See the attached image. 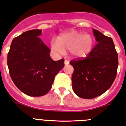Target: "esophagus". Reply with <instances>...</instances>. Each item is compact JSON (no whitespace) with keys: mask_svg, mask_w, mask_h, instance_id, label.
Segmentation results:
<instances>
[{"mask_svg":"<svg viewBox=\"0 0 126 126\" xmlns=\"http://www.w3.org/2000/svg\"><path fill=\"white\" fill-rule=\"evenodd\" d=\"M64 63H65V65H68V64H69V61H68L67 60H65V62H64Z\"/></svg>","mask_w":126,"mask_h":126,"instance_id":"34e87169","label":"esophagus"}]
</instances>
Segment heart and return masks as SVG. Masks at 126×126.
<instances>
[{
    "instance_id": "heart-1",
    "label": "heart",
    "mask_w": 126,
    "mask_h": 126,
    "mask_svg": "<svg viewBox=\"0 0 126 126\" xmlns=\"http://www.w3.org/2000/svg\"><path fill=\"white\" fill-rule=\"evenodd\" d=\"M94 46V39L91 34H83L79 32H68L58 37L56 41L51 43V48L58 52L69 50L75 58H85L91 52Z\"/></svg>"
}]
</instances>
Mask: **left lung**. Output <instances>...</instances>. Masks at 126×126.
<instances>
[{"instance_id":"8db88e82","label":"left lung","mask_w":126,"mask_h":126,"mask_svg":"<svg viewBox=\"0 0 126 126\" xmlns=\"http://www.w3.org/2000/svg\"><path fill=\"white\" fill-rule=\"evenodd\" d=\"M93 33L98 43L86 58L72 60V89L81 98L92 99L104 94L116 78L118 56L113 39L97 30Z\"/></svg>"}]
</instances>
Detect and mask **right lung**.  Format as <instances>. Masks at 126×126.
Wrapping results in <instances>:
<instances>
[{"label": "right lung", "mask_w": 126, "mask_h": 126, "mask_svg": "<svg viewBox=\"0 0 126 126\" xmlns=\"http://www.w3.org/2000/svg\"><path fill=\"white\" fill-rule=\"evenodd\" d=\"M41 30H32L15 37L8 54L12 81L20 91L41 96L52 88L56 75L65 66V60L53 61L50 50L39 37Z\"/></svg>", "instance_id": "obj_1"}]
</instances>
